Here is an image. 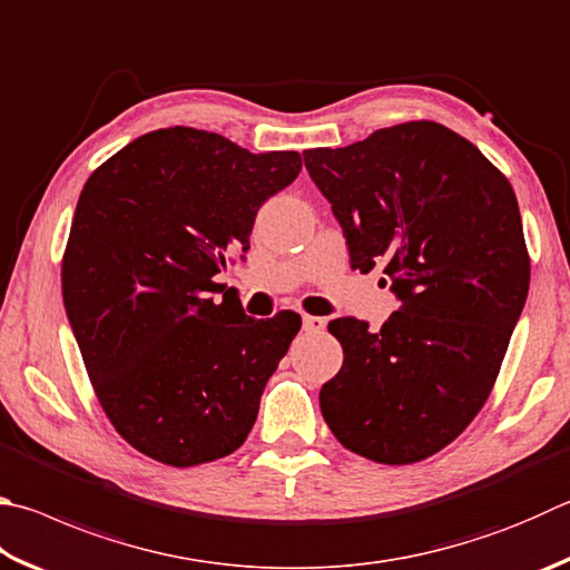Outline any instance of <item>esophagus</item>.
<instances>
[{"instance_id":"obj_1","label":"esophagus","mask_w":570,"mask_h":570,"mask_svg":"<svg viewBox=\"0 0 570 570\" xmlns=\"http://www.w3.org/2000/svg\"><path fill=\"white\" fill-rule=\"evenodd\" d=\"M302 324H304V331L306 334H321V331L326 328V318H321V316H304L302 318Z\"/></svg>"}]
</instances>
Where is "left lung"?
Masks as SVG:
<instances>
[{"label": "left lung", "mask_w": 570, "mask_h": 570, "mask_svg": "<svg viewBox=\"0 0 570 570\" xmlns=\"http://www.w3.org/2000/svg\"><path fill=\"white\" fill-rule=\"evenodd\" d=\"M304 161L341 224L351 268L384 266L401 302L381 331L331 321L344 366L321 386V413L358 456L429 459L489 399L529 296L519 202L469 139L436 121L306 149Z\"/></svg>", "instance_id": "obj_1"}]
</instances>
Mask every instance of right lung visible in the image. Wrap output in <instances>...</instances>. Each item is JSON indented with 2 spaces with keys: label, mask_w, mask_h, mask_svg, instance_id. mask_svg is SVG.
<instances>
[{
  "label": "right lung",
  "mask_w": 570,
  "mask_h": 570,
  "mask_svg": "<svg viewBox=\"0 0 570 570\" xmlns=\"http://www.w3.org/2000/svg\"><path fill=\"white\" fill-rule=\"evenodd\" d=\"M298 171L296 151L169 127L81 189L61 262L67 318L101 409L144 456L186 469L249 436L302 318L246 316L214 276L249 252L256 212Z\"/></svg>",
  "instance_id": "add662e5"
}]
</instances>
